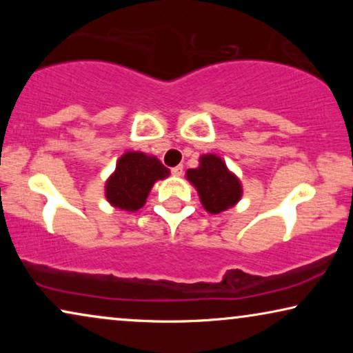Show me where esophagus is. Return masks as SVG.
Segmentation results:
<instances>
[{"label":"esophagus","mask_w":353,"mask_h":353,"mask_svg":"<svg viewBox=\"0 0 353 353\" xmlns=\"http://www.w3.org/2000/svg\"><path fill=\"white\" fill-rule=\"evenodd\" d=\"M172 175L173 176H181L183 175V167L181 165H176L172 168Z\"/></svg>","instance_id":"obj_1"}]
</instances>
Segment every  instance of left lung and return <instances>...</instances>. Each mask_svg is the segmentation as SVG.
I'll list each match as a JSON object with an SVG mask.
<instances>
[{
    "mask_svg": "<svg viewBox=\"0 0 353 353\" xmlns=\"http://www.w3.org/2000/svg\"><path fill=\"white\" fill-rule=\"evenodd\" d=\"M186 180L196 188L201 204L209 214H221L243 197L241 180L216 154H202L199 165L186 170Z\"/></svg>",
    "mask_w": 353,
    "mask_h": 353,
    "instance_id": "1",
    "label": "left lung"
}]
</instances>
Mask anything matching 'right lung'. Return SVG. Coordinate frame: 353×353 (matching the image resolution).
Listing matches in <instances>:
<instances>
[{
    "label": "right lung",
    "mask_w": 353,
    "mask_h": 353,
    "mask_svg": "<svg viewBox=\"0 0 353 353\" xmlns=\"http://www.w3.org/2000/svg\"><path fill=\"white\" fill-rule=\"evenodd\" d=\"M170 175L156 156L141 151H127L119 157L115 170L105 180V199L115 209L137 212L146 204L154 183Z\"/></svg>",
    "instance_id": "add662e5"
}]
</instances>
